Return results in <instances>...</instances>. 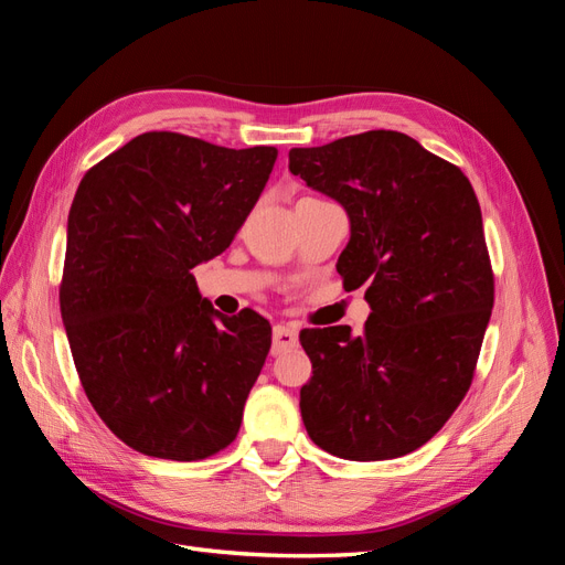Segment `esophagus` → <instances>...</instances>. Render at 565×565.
Here are the masks:
<instances>
[{"label": "esophagus", "mask_w": 565, "mask_h": 565, "mask_svg": "<svg viewBox=\"0 0 565 565\" xmlns=\"http://www.w3.org/2000/svg\"><path fill=\"white\" fill-rule=\"evenodd\" d=\"M297 330L287 328V324H276L273 328V353H282V351H289L297 347Z\"/></svg>", "instance_id": "34e87169"}]
</instances>
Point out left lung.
I'll use <instances>...</instances> for the list:
<instances>
[{
    "label": "left lung",
    "instance_id": "left-lung-1",
    "mask_svg": "<svg viewBox=\"0 0 565 565\" xmlns=\"http://www.w3.org/2000/svg\"><path fill=\"white\" fill-rule=\"evenodd\" d=\"M289 172L351 218L337 270L365 285L370 318L301 330L313 377L301 419L318 448L377 461L422 448L471 386L494 276L481 207L459 167L407 134L374 129L289 150Z\"/></svg>",
    "mask_w": 565,
    "mask_h": 565
}]
</instances>
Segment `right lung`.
I'll return each instance as SVG.
<instances>
[{
	"label": "right lung",
	"mask_w": 565,
	"mask_h": 565,
	"mask_svg": "<svg viewBox=\"0 0 565 565\" xmlns=\"http://www.w3.org/2000/svg\"><path fill=\"white\" fill-rule=\"evenodd\" d=\"M276 158L146 131L77 185L61 316L84 393L136 452L198 461L241 431L270 324L214 311L191 270L233 243Z\"/></svg>",
	"instance_id": "obj_1"
}]
</instances>
